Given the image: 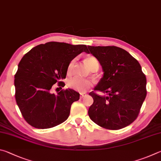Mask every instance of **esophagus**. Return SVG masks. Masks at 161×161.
<instances>
[{"label": "esophagus", "mask_w": 161, "mask_h": 161, "mask_svg": "<svg viewBox=\"0 0 161 161\" xmlns=\"http://www.w3.org/2000/svg\"><path fill=\"white\" fill-rule=\"evenodd\" d=\"M87 93H86V92H82V93H80V97L83 98L84 97H86L87 96Z\"/></svg>", "instance_id": "34e87169"}]
</instances>
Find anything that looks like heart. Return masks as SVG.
Here are the masks:
<instances>
[{
  "label": "heart",
  "instance_id": "obj_1",
  "mask_svg": "<svg viewBox=\"0 0 161 161\" xmlns=\"http://www.w3.org/2000/svg\"><path fill=\"white\" fill-rule=\"evenodd\" d=\"M75 61V59H73L69 64V66H68L67 72L69 74L72 73L73 66H74ZM86 61L87 62V64H88V66L91 70H97L98 69H99V62H98L97 58L94 57V56H88L86 58ZM68 86H69V88L74 90V91L80 92H83L86 91L92 86V82L90 80H88V79L79 78L75 76V77L69 79V82H68Z\"/></svg>",
  "mask_w": 161,
  "mask_h": 161
}]
</instances>
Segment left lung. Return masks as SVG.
I'll use <instances>...</instances> for the list:
<instances>
[{"instance_id":"left-lung-1","label":"left lung","mask_w":161,"mask_h":161,"mask_svg":"<svg viewBox=\"0 0 161 161\" xmlns=\"http://www.w3.org/2000/svg\"><path fill=\"white\" fill-rule=\"evenodd\" d=\"M103 68L104 74L94 91L90 92L93 104L88 109L92 122L101 127L117 130L136 119L146 96V78L140 64L122 48L88 46Z\"/></svg>"}]
</instances>
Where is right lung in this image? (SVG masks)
<instances>
[{
    "label": "right lung",
    "mask_w": 161,
    "mask_h": 161,
    "mask_svg": "<svg viewBox=\"0 0 161 161\" xmlns=\"http://www.w3.org/2000/svg\"><path fill=\"white\" fill-rule=\"evenodd\" d=\"M88 52L86 45L50 42L25 53L15 75V100L25 121L36 129H49L65 122L70 106L80 98L73 89L52 93L53 84L64 87L68 66L75 56Z\"/></svg>",
    "instance_id": "obj_1"
}]
</instances>
